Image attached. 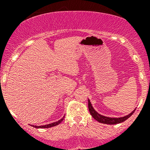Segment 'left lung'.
<instances>
[{
	"mask_svg": "<svg viewBox=\"0 0 150 150\" xmlns=\"http://www.w3.org/2000/svg\"><path fill=\"white\" fill-rule=\"evenodd\" d=\"M88 110H89V112H90V114L91 115L92 117H93L95 120H97V121L99 122H102V123L110 124V125H115V124L120 123V122H124L125 120H126L127 119L129 118L136 110H134L132 112L130 113V114L128 115L124 116V117H118V118H117V117H105V116H103L102 115L99 114V113H98L93 108V107H92L89 99H88Z\"/></svg>",
	"mask_w": 150,
	"mask_h": 150,
	"instance_id": "obj_1",
	"label": "left lung"
}]
</instances>
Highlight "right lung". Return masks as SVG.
<instances>
[{
	"instance_id": "1",
	"label": "right lung",
	"mask_w": 150,
	"mask_h": 150,
	"mask_svg": "<svg viewBox=\"0 0 150 150\" xmlns=\"http://www.w3.org/2000/svg\"><path fill=\"white\" fill-rule=\"evenodd\" d=\"M64 117H62V118L61 119V120H58L57 122H52V123H50V124H48V125H39V126H38V125H32V126L35 127V128H51V127H53V126H55V125H59V124L63 120H64Z\"/></svg>"
}]
</instances>
